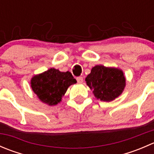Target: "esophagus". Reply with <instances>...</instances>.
Segmentation results:
<instances>
[{
    "mask_svg": "<svg viewBox=\"0 0 154 154\" xmlns=\"http://www.w3.org/2000/svg\"><path fill=\"white\" fill-rule=\"evenodd\" d=\"M76 79H77V83H82L83 82V77H81V76H80V77H77Z\"/></svg>",
    "mask_w": 154,
    "mask_h": 154,
    "instance_id": "obj_1",
    "label": "esophagus"
}]
</instances>
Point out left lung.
<instances>
[{
	"mask_svg": "<svg viewBox=\"0 0 154 154\" xmlns=\"http://www.w3.org/2000/svg\"><path fill=\"white\" fill-rule=\"evenodd\" d=\"M94 96L103 101H111L119 97L125 86L123 71L114 68L96 66L86 78Z\"/></svg>",
	"mask_w": 154,
	"mask_h": 154,
	"instance_id": "obj_1",
	"label": "left lung"
}]
</instances>
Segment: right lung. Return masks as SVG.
Masks as SVG:
<instances>
[{"label": "right lung", "instance_id": "add662e5", "mask_svg": "<svg viewBox=\"0 0 154 154\" xmlns=\"http://www.w3.org/2000/svg\"><path fill=\"white\" fill-rule=\"evenodd\" d=\"M76 83L69 71L60 72L55 68H51L34 76L31 80V87L43 103L52 106L60 103L68 86Z\"/></svg>", "mask_w": 154, "mask_h": 154}]
</instances>
